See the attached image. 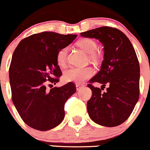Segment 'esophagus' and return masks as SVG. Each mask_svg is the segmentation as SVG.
I'll list each match as a JSON object with an SVG mask.
<instances>
[{
    "instance_id": "obj_1",
    "label": "esophagus",
    "mask_w": 150,
    "mask_h": 150,
    "mask_svg": "<svg viewBox=\"0 0 150 150\" xmlns=\"http://www.w3.org/2000/svg\"><path fill=\"white\" fill-rule=\"evenodd\" d=\"M84 86V85H82L80 84V83H77L76 84V88H77V91H80L82 88Z\"/></svg>"
}]
</instances>
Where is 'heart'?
<instances>
[{
    "mask_svg": "<svg viewBox=\"0 0 150 150\" xmlns=\"http://www.w3.org/2000/svg\"><path fill=\"white\" fill-rule=\"evenodd\" d=\"M77 45L86 53L91 54L92 59L97 58V55L94 52L97 48V45L95 41L91 39H83L78 42ZM67 52H68V47H65L59 50L57 54V62L61 67L65 64L66 61H67ZM93 74V71L91 67H85V68L72 67L64 72V78L67 81L81 83L91 78Z\"/></svg>",
    "mask_w": 150,
    "mask_h": 150,
    "instance_id": "b5f03b06",
    "label": "heart"
}]
</instances>
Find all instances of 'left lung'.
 Wrapping results in <instances>:
<instances>
[{
    "mask_svg": "<svg viewBox=\"0 0 150 150\" xmlns=\"http://www.w3.org/2000/svg\"><path fill=\"white\" fill-rule=\"evenodd\" d=\"M80 34L98 39L104 50L100 70L88 85L92 91L87 103L88 115L99 125H120L129 117L139 96L140 68L134 49L129 38L116 28L102 26ZM96 81L102 87L108 85L107 91L103 93L94 87L92 83Z\"/></svg>",
    "mask_w": 150,
    "mask_h": 150,
    "instance_id": "1",
    "label": "left lung"
}]
</instances>
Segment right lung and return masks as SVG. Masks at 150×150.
I'll return each mask as SVG.
<instances>
[{
    "label": "right lung",
    "instance_id": "right-lung-1",
    "mask_svg": "<svg viewBox=\"0 0 150 150\" xmlns=\"http://www.w3.org/2000/svg\"><path fill=\"white\" fill-rule=\"evenodd\" d=\"M76 37L52 31L34 34L21 40L13 54L9 68L13 103L31 128L50 130L64 119V103L76 92L75 85L69 82L50 90L47 86L59 82L62 72L57 54Z\"/></svg>",
    "mask_w": 150,
    "mask_h": 150
}]
</instances>
